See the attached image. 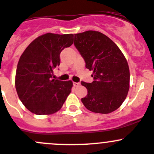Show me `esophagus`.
<instances>
[{"label":"esophagus","mask_w":154,"mask_h":154,"mask_svg":"<svg viewBox=\"0 0 154 154\" xmlns=\"http://www.w3.org/2000/svg\"><path fill=\"white\" fill-rule=\"evenodd\" d=\"M73 85L75 87H78L80 85V83H79V82H73Z\"/></svg>","instance_id":"34e87169"}]
</instances>
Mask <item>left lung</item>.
<instances>
[{"instance_id": "obj_1", "label": "left lung", "mask_w": 154, "mask_h": 154, "mask_svg": "<svg viewBox=\"0 0 154 154\" xmlns=\"http://www.w3.org/2000/svg\"><path fill=\"white\" fill-rule=\"evenodd\" d=\"M74 45L93 70L91 83L82 82L88 94L82 102L95 113L109 114L118 109L127 97L129 88V69L118 45L103 33L88 30L75 34Z\"/></svg>"}]
</instances>
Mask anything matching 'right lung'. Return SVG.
Listing matches in <instances>:
<instances>
[{"label":"right lung","instance_id":"right-lung-1","mask_svg":"<svg viewBox=\"0 0 154 154\" xmlns=\"http://www.w3.org/2000/svg\"><path fill=\"white\" fill-rule=\"evenodd\" d=\"M73 43V34L48 33L26 48L18 63L16 88L19 99L32 113L51 115L60 110L70 94L72 82L53 79L60 52Z\"/></svg>","mask_w":154,"mask_h":154}]
</instances>
